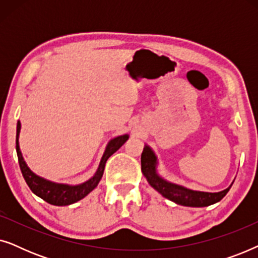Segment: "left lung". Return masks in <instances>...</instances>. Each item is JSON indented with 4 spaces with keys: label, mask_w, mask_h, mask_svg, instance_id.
<instances>
[{
    "label": "left lung",
    "mask_w": 258,
    "mask_h": 258,
    "mask_svg": "<svg viewBox=\"0 0 258 258\" xmlns=\"http://www.w3.org/2000/svg\"><path fill=\"white\" fill-rule=\"evenodd\" d=\"M156 157L149 147H144L143 153L141 155V169L144 177L149 182V184L155 190H157L161 195H163L165 199L172 201V202L181 204L185 207H207L210 204H214L221 201L227 195V192L230 189L223 190L220 192H203L195 191V190L186 189L184 186L172 184L164 179H162L156 174Z\"/></svg>",
    "instance_id": "obj_1"
}]
</instances>
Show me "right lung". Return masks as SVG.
Returning <instances> with one entry per match:
<instances>
[{
	"label": "right lung",
	"instance_id": "obj_1",
	"mask_svg": "<svg viewBox=\"0 0 258 258\" xmlns=\"http://www.w3.org/2000/svg\"><path fill=\"white\" fill-rule=\"evenodd\" d=\"M21 129V123H17V133H16V151H17V157H19V163L21 171L24 179H26L28 186H29L31 191L35 195L41 197L42 200H44L45 202L54 204V206H69L77 202V201L82 200L83 197H86L91 190L96 188V185L102 178L103 175L105 162L109 157L111 156L115 151H117L119 148L123 146V143L128 140V135L118 136L116 139L111 140L109 142L107 149L104 151L103 157H102L100 167L98 170L93 178H90L89 181L83 183V184L70 186L67 184H57V183L49 182L47 179L38 177L37 175H35L33 171L28 168V165L24 162L22 154H21L20 146H19V134Z\"/></svg>",
	"mask_w": 258,
	"mask_h": 258
}]
</instances>
